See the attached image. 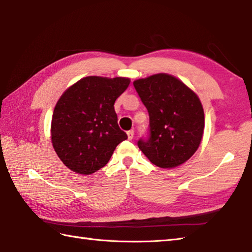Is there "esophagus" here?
I'll return each instance as SVG.
<instances>
[{"label":"esophagus","mask_w":252,"mask_h":252,"mask_svg":"<svg viewBox=\"0 0 252 252\" xmlns=\"http://www.w3.org/2000/svg\"><path fill=\"white\" fill-rule=\"evenodd\" d=\"M133 137H134V131H133V130L127 131V138L130 139V140H132Z\"/></svg>","instance_id":"obj_1"}]
</instances>
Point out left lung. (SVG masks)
<instances>
[{"mask_svg": "<svg viewBox=\"0 0 252 252\" xmlns=\"http://www.w3.org/2000/svg\"><path fill=\"white\" fill-rule=\"evenodd\" d=\"M149 114L147 135L138 148L162 168L183 164L194 155L204 131L200 98L172 75L157 74L133 83Z\"/></svg>", "mask_w": 252, "mask_h": 252, "instance_id": "obj_1", "label": "left lung"}]
</instances>
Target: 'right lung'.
<instances>
[{
  "instance_id": "1",
  "label": "right lung",
  "mask_w": 252,
  "mask_h": 252,
  "mask_svg": "<svg viewBox=\"0 0 252 252\" xmlns=\"http://www.w3.org/2000/svg\"><path fill=\"white\" fill-rule=\"evenodd\" d=\"M128 85V78L89 76L59 98L52 114L51 142L73 172L90 175L98 171L127 138L118 126L114 104Z\"/></svg>"
}]
</instances>
